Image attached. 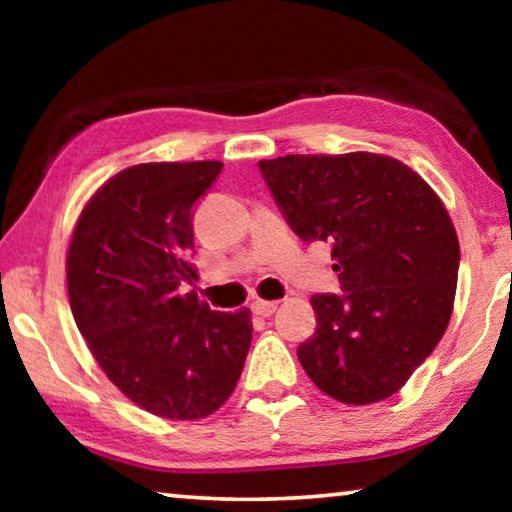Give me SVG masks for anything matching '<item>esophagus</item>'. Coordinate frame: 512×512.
I'll use <instances>...</instances> for the list:
<instances>
[{
    "label": "esophagus",
    "mask_w": 512,
    "mask_h": 512,
    "mask_svg": "<svg viewBox=\"0 0 512 512\" xmlns=\"http://www.w3.org/2000/svg\"><path fill=\"white\" fill-rule=\"evenodd\" d=\"M253 311L257 316H262V318H268V316H273L275 311H277V302H266V300H255L253 302Z\"/></svg>",
    "instance_id": "obj_1"
}]
</instances>
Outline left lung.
<instances>
[{
	"label": "left lung",
	"instance_id": "1",
	"mask_svg": "<svg viewBox=\"0 0 512 512\" xmlns=\"http://www.w3.org/2000/svg\"><path fill=\"white\" fill-rule=\"evenodd\" d=\"M259 171L289 228L332 246L343 291L311 296L302 368L345 404L395 395L452 318L461 250L445 205L388 155H284Z\"/></svg>",
	"mask_w": 512,
	"mask_h": 512
}]
</instances>
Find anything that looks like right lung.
Wrapping results in <instances>:
<instances>
[{
	"instance_id": "add662e5",
	"label": "right lung",
	"mask_w": 512,
	"mask_h": 512,
	"mask_svg": "<svg viewBox=\"0 0 512 512\" xmlns=\"http://www.w3.org/2000/svg\"><path fill=\"white\" fill-rule=\"evenodd\" d=\"M221 162H149L94 194L67 253L76 327L128 400L167 420H198L235 391L253 341L250 311H212L196 293L194 205Z\"/></svg>"
}]
</instances>
